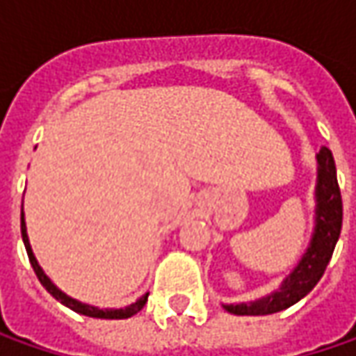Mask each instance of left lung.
<instances>
[{
    "mask_svg": "<svg viewBox=\"0 0 356 356\" xmlns=\"http://www.w3.org/2000/svg\"><path fill=\"white\" fill-rule=\"evenodd\" d=\"M343 227V201L337 183V167L331 149L321 147L317 153V183H315V225L311 241L299 263L269 295L243 302H223L231 315H273L285 311L307 297L323 277L331 261L334 245Z\"/></svg>",
    "mask_w": 356,
    "mask_h": 356,
    "instance_id": "1",
    "label": "left lung"
}]
</instances>
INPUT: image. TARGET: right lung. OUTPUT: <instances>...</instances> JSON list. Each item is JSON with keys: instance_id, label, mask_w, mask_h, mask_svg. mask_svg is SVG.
<instances>
[{"instance_id": "1", "label": "right lung", "mask_w": 356, "mask_h": 356, "mask_svg": "<svg viewBox=\"0 0 356 356\" xmlns=\"http://www.w3.org/2000/svg\"><path fill=\"white\" fill-rule=\"evenodd\" d=\"M22 237H24V245L25 251H27V257H29V263H31V267H33L35 275H38L39 283L45 286V291H47L54 299H57V301L61 302V305H65V307H70L71 311L93 318H129L145 307L149 293L141 295L137 301L131 302V305H127V307H121V309H99V307H95V305H89V302H81L77 301V299H73V297H70L67 293H63L59 286L55 285L54 281L45 275V270L41 269V265L38 263V259L33 255V249H31V243H29V237H27V225H25L24 209H22Z\"/></svg>"}]
</instances>
